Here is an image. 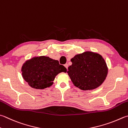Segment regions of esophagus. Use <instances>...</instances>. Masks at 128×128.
Segmentation results:
<instances>
[{
    "mask_svg": "<svg viewBox=\"0 0 128 128\" xmlns=\"http://www.w3.org/2000/svg\"><path fill=\"white\" fill-rule=\"evenodd\" d=\"M64 67H66V68L67 69V68H68V64H65L64 65Z\"/></svg>",
    "mask_w": 128,
    "mask_h": 128,
    "instance_id": "obj_1",
    "label": "esophagus"
}]
</instances>
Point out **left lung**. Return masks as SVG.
Returning <instances> with one entry per match:
<instances>
[{
    "label": "left lung",
    "mask_w": 128,
    "mask_h": 128,
    "mask_svg": "<svg viewBox=\"0 0 128 128\" xmlns=\"http://www.w3.org/2000/svg\"><path fill=\"white\" fill-rule=\"evenodd\" d=\"M72 64L67 71L72 83L82 90H91L99 87L106 78L108 68L100 54L86 51L71 59Z\"/></svg>",
    "instance_id": "8db88e82"
}]
</instances>
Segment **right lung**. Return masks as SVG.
Masks as SVG:
<instances>
[{"label": "right lung", "mask_w": 128, "mask_h": 128, "mask_svg": "<svg viewBox=\"0 0 128 128\" xmlns=\"http://www.w3.org/2000/svg\"><path fill=\"white\" fill-rule=\"evenodd\" d=\"M22 74L28 85L36 89L49 88L58 74L67 69L57 60L49 57H34L26 61L22 67Z\"/></svg>", "instance_id": "add662e5"}]
</instances>
